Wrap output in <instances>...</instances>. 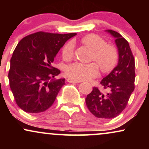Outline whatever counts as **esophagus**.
Returning a JSON list of instances; mask_svg holds the SVG:
<instances>
[{"label": "esophagus", "mask_w": 149, "mask_h": 149, "mask_svg": "<svg viewBox=\"0 0 149 149\" xmlns=\"http://www.w3.org/2000/svg\"><path fill=\"white\" fill-rule=\"evenodd\" d=\"M67 81L69 82V83H79L81 82V81H80V80H74V79H72V78H68Z\"/></svg>", "instance_id": "esophagus-1"}]
</instances>
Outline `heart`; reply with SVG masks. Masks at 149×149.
<instances>
[{"label":"heart","mask_w":149,"mask_h":149,"mask_svg":"<svg viewBox=\"0 0 149 149\" xmlns=\"http://www.w3.org/2000/svg\"><path fill=\"white\" fill-rule=\"evenodd\" d=\"M82 42L94 50L93 60L97 61L101 69L104 72L111 70L118 59L117 49L114 46L108 45L104 39L97 34H88L82 38ZM74 51V43L69 41L64 46L62 57L64 60L72 58ZM99 65L96 62L86 64L74 62L66 66L65 73L66 76L74 80H85L95 78L100 72Z\"/></svg>","instance_id":"obj_1"}]
</instances>
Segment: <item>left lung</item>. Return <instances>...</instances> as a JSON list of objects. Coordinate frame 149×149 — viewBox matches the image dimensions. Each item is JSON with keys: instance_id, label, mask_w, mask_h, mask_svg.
<instances>
[{"instance_id": "obj_1", "label": "left lung", "mask_w": 149, "mask_h": 149, "mask_svg": "<svg viewBox=\"0 0 149 149\" xmlns=\"http://www.w3.org/2000/svg\"><path fill=\"white\" fill-rule=\"evenodd\" d=\"M115 38L118 52L117 66L101 81L103 90L93 88L85 98L87 107L95 117L111 119L127 106L134 90V59L128 42L119 33L107 30Z\"/></svg>"}]
</instances>
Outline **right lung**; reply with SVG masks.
I'll return each mask as SVG.
<instances>
[{
    "instance_id": "add662e5",
    "label": "right lung",
    "mask_w": 149,
    "mask_h": 149,
    "mask_svg": "<svg viewBox=\"0 0 149 149\" xmlns=\"http://www.w3.org/2000/svg\"><path fill=\"white\" fill-rule=\"evenodd\" d=\"M76 33L37 32L22 38L10 59L8 78L18 107L31 113H41L54 103L64 78L52 63L61 47Z\"/></svg>"
}]
</instances>
